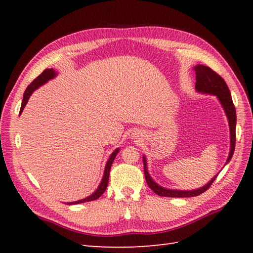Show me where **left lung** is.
Here are the masks:
<instances>
[{
  "instance_id": "obj_1",
  "label": "left lung",
  "mask_w": 253,
  "mask_h": 253,
  "mask_svg": "<svg viewBox=\"0 0 253 253\" xmlns=\"http://www.w3.org/2000/svg\"><path fill=\"white\" fill-rule=\"evenodd\" d=\"M195 71H196V82H197L196 89L198 91H200V92L217 95V98L219 101H221L225 112H226V115L228 117V122H229V128H230V152H229V157L227 159V162H229L234 154L235 146H236V110L232 100V95H230V91L227 87L226 83H225V80L219 76L216 72H214L213 69H211L210 67L204 66V65H198L195 67ZM143 165H144V176H146L148 186L151 188L157 195L161 197H171V198L197 197L199 195H201V193H203L204 191H207L217 177V176L213 177L212 180L209 181V184L203 186L202 188H199L197 190H190V191L170 190V189H165V188L159 186L151 179V177H150L148 173L147 161L144 157H143Z\"/></svg>"
}]
</instances>
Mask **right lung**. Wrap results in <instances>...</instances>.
<instances>
[{
	"mask_svg": "<svg viewBox=\"0 0 253 253\" xmlns=\"http://www.w3.org/2000/svg\"><path fill=\"white\" fill-rule=\"evenodd\" d=\"M53 77H55V72L53 71L52 68L50 69H45V71L42 72V74H40L39 76H38L34 82H32L28 87H27L25 93H24V98H23V102H21V107H20V113L23 112L25 105L27 104V102H28L30 95L32 94V92L37 89L39 88L40 85H42L43 84H45L47 80L52 79ZM118 151H120V149H116L114 152L112 153V155L110 157L109 161H107L106 166H105V170H104V175H103V178H102V181L100 186L98 187V189H96L92 195L90 197H87L83 199V200H79V201H75V202H69L67 204H77V203H84V202H89V201H93L96 200V199L100 198L102 195H103V192L106 190V187L107 184H109V177H110V170H111V166L113 164V161H114L115 157L117 155Z\"/></svg>",
	"mask_w": 253,
	"mask_h": 253,
	"instance_id": "1",
	"label": "right lung"
}]
</instances>
